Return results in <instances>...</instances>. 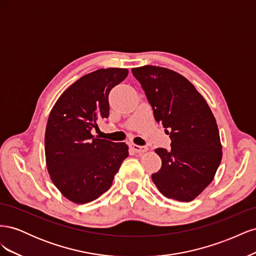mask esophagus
<instances>
[{"instance_id":"34e87169","label":"esophagus","mask_w":256,"mask_h":256,"mask_svg":"<svg viewBox=\"0 0 256 256\" xmlns=\"http://www.w3.org/2000/svg\"><path fill=\"white\" fill-rule=\"evenodd\" d=\"M131 148H132V150L136 152V154H142V152H145L147 150L146 146H138V145H136V144L131 145Z\"/></svg>"}]
</instances>
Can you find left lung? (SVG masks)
<instances>
[{
	"mask_svg": "<svg viewBox=\"0 0 256 256\" xmlns=\"http://www.w3.org/2000/svg\"><path fill=\"white\" fill-rule=\"evenodd\" d=\"M131 72L142 85L154 120L172 141L170 150H154L162 166L152 180L168 198L191 202L212 182L222 159L214 116L204 97L178 72L152 65Z\"/></svg>",
	"mask_w": 256,
	"mask_h": 256,
	"instance_id": "8db88e82",
	"label": "left lung"
}]
</instances>
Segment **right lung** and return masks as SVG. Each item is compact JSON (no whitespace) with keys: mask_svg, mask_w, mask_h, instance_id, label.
<instances>
[{"mask_svg":"<svg viewBox=\"0 0 256 256\" xmlns=\"http://www.w3.org/2000/svg\"><path fill=\"white\" fill-rule=\"evenodd\" d=\"M128 76L126 68H102L85 74L60 96L44 134L46 164L52 182L67 200L85 204L110 189L126 143L92 136L109 116V92Z\"/></svg>","mask_w":256,"mask_h":256,"instance_id":"1","label":"right lung"}]
</instances>
